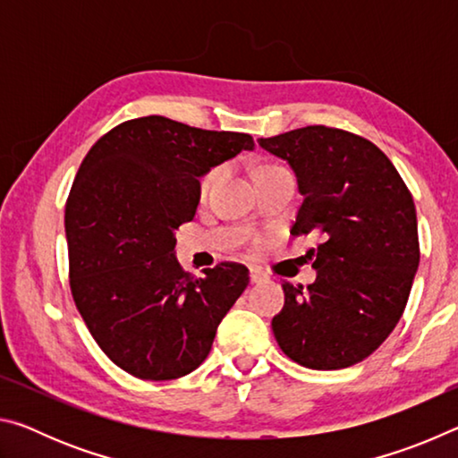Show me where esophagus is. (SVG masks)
<instances>
[{
    "mask_svg": "<svg viewBox=\"0 0 458 458\" xmlns=\"http://www.w3.org/2000/svg\"><path fill=\"white\" fill-rule=\"evenodd\" d=\"M267 275L262 273L260 268H257V267H250V281L252 283H262V281H267Z\"/></svg>",
    "mask_w": 458,
    "mask_h": 458,
    "instance_id": "esophagus-1",
    "label": "esophagus"
}]
</instances>
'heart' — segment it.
Wrapping results in <instances>:
<instances>
[{
  "instance_id": "heart-1",
  "label": "heart",
  "mask_w": 458,
  "mask_h": 458,
  "mask_svg": "<svg viewBox=\"0 0 458 458\" xmlns=\"http://www.w3.org/2000/svg\"><path fill=\"white\" fill-rule=\"evenodd\" d=\"M218 174H220V167H214V169H210V172H208L204 177H201V182H199V190H201V191H206L208 188H210V185L216 182V177H218Z\"/></svg>"
}]
</instances>
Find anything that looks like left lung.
Instances as JSON below:
<instances>
[{
  "label": "left lung",
  "instance_id": "1",
  "mask_svg": "<svg viewBox=\"0 0 458 458\" xmlns=\"http://www.w3.org/2000/svg\"><path fill=\"white\" fill-rule=\"evenodd\" d=\"M297 174L303 204L291 234L319 232L317 281L283 283L273 319L286 358L341 369L374 353L404 313L420 262L412 193L382 149L355 133L309 125L259 139Z\"/></svg>",
  "mask_w": 458,
  "mask_h": 458
}]
</instances>
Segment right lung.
I'll return each mask as SVG.
<instances>
[{
    "mask_svg": "<svg viewBox=\"0 0 458 458\" xmlns=\"http://www.w3.org/2000/svg\"><path fill=\"white\" fill-rule=\"evenodd\" d=\"M242 149H254L250 135L151 114L111 129L82 159L64 210L68 278L90 335L127 374L188 376L248 286L238 262L196 278L174 257L175 230L196 216L199 177Z\"/></svg>",
    "mask_w": 458,
    "mask_h": 458,
    "instance_id": "obj_1",
    "label": "right lung"
}]
</instances>
